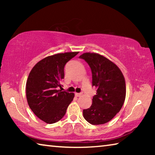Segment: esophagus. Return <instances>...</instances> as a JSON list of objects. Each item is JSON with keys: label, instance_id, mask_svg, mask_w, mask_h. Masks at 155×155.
<instances>
[{"label": "esophagus", "instance_id": "obj_1", "mask_svg": "<svg viewBox=\"0 0 155 155\" xmlns=\"http://www.w3.org/2000/svg\"><path fill=\"white\" fill-rule=\"evenodd\" d=\"M81 93H75V96L77 97H80L81 96Z\"/></svg>", "mask_w": 155, "mask_h": 155}]
</instances>
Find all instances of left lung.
<instances>
[{
    "mask_svg": "<svg viewBox=\"0 0 155 155\" xmlns=\"http://www.w3.org/2000/svg\"><path fill=\"white\" fill-rule=\"evenodd\" d=\"M87 63L97 88L92 104L83 109V117L94 125L109 122L121 109L126 97L125 80L119 68L106 57L86 52L79 57Z\"/></svg>",
    "mask_w": 155,
    "mask_h": 155,
    "instance_id": "left-lung-1",
    "label": "left lung"
}]
</instances>
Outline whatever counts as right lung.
Returning <instances> with one entry per match:
<instances>
[{
	"instance_id": "right-lung-1",
	"label": "right lung",
	"mask_w": 155,
	"mask_h": 155,
	"mask_svg": "<svg viewBox=\"0 0 155 155\" xmlns=\"http://www.w3.org/2000/svg\"><path fill=\"white\" fill-rule=\"evenodd\" d=\"M78 52H65L47 57L31 70L26 85L28 106L37 117L48 124L64 116L74 98V93L57 90L64 78V67Z\"/></svg>"
}]
</instances>
